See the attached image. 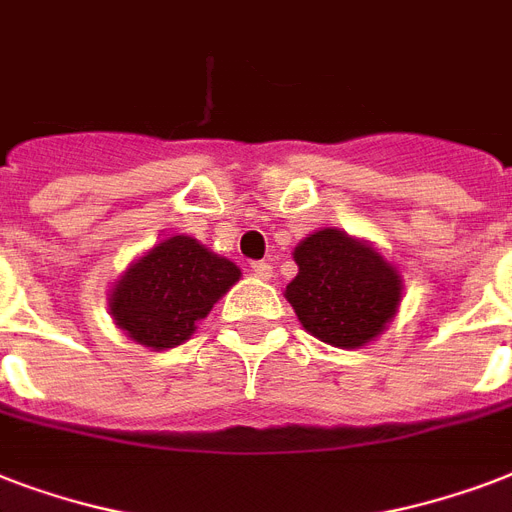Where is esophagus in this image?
I'll return each mask as SVG.
<instances>
[{"label":"esophagus","instance_id":"esophagus-1","mask_svg":"<svg viewBox=\"0 0 512 512\" xmlns=\"http://www.w3.org/2000/svg\"><path fill=\"white\" fill-rule=\"evenodd\" d=\"M252 273H255L257 279H271L273 265L268 263V260H255V263H252Z\"/></svg>","mask_w":512,"mask_h":512}]
</instances>
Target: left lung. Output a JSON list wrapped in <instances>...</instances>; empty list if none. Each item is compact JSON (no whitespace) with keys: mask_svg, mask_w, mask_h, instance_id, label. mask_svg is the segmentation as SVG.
Listing matches in <instances>:
<instances>
[{"mask_svg":"<svg viewBox=\"0 0 512 512\" xmlns=\"http://www.w3.org/2000/svg\"><path fill=\"white\" fill-rule=\"evenodd\" d=\"M295 263L300 273L287 287V300L313 337L358 348L393 319L401 279L372 247L324 228L295 249Z\"/></svg>","mask_w":512,"mask_h":512,"instance_id":"1","label":"left lung"}]
</instances>
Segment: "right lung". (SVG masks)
I'll return each mask as SVG.
<instances>
[{
	"label": "right lung",
	"mask_w": 512,
	"mask_h": 512,
	"mask_svg": "<svg viewBox=\"0 0 512 512\" xmlns=\"http://www.w3.org/2000/svg\"><path fill=\"white\" fill-rule=\"evenodd\" d=\"M239 273L231 260L212 255L191 236H172L124 273L111 295V313L140 345L175 348L239 281Z\"/></svg>",
	"instance_id": "add662e5"
}]
</instances>
